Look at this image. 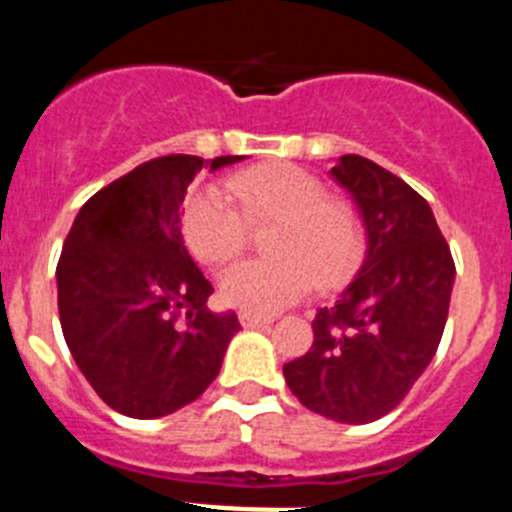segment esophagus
I'll use <instances>...</instances> for the list:
<instances>
[{
    "instance_id": "1",
    "label": "esophagus",
    "mask_w": 512,
    "mask_h": 512,
    "mask_svg": "<svg viewBox=\"0 0 512 512\" xmlns=\"http://www.w3.org/2000/svg\"><path fill=\"white\" fill-rule=\"evenodd\" d=\"M238 320H241L243 328H261V325L274 323V318H269V315H253V312H241Z\"/></svg>"
}]
</instances>
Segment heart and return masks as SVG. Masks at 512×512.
<instances>
[{
    "label": "heart",
    "instance_id": "1",
    "mask_svg": "<svg viewBox=\"0 0 512 512\" xmlns=\"http://www.w3.org/2000/svg\"><path fill=\"white\" fill-rule=\"evenodd\" d=\"M266 233L269 259L230 269L220 295L243 312H277L312 289L330 292L359 269L366 251L361 207L328 194L320 176L295 164H264L225 182V200L197 194L184 205L182 233L197 261L225 269L243 256L248 228Z\"/></svg>",
    "mask_w": 512,
    "mask_h": 512
}]
</instances>
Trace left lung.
Wrapping results in <instances>:
<instances>
[{
  "mask_svg": "<svg viewBox=\"0 0 512 512\" xmlns=\"http://www.w3.org/2000/svg\"><path fill=\"white\" fill-rule=\"evenodd\" d=\"M366 220L356 279L312 320V346L284 379L312 413L372 423L395 410L436 356L456 266L431 205L400 176L364 156L330 169Z\"/></svg>",
  "mask_w": 512,
  "mask_h": 512,
  "instance_id": "obj_1",
  "label": "left lung"
}]
</instances>
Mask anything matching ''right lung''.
<instances>
[{
    "mask_svg": "<svg viewBox=\"0 0 512 512\" xmlns=\"http://www.w3.org/2000/svg\"><path fill=\"white\" fill-rule=\"evenodd\" d=\"M243 156L153 158L81 207L58 259L66 346L94 392L128 418H164L215 382L241 323L210 312L212 284L184 248L182 207L202 166Z\"/></svg>",
    "mask_w": 512,
    "mask_h": 512,
    "instance_id": "obj_1",
    "label": "right lung"
}]
</instances>
